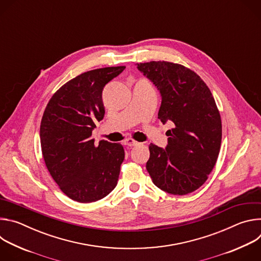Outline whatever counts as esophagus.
<instances>
[{"label":"esophagus","mask_w":261,"mask_h":261,"mask_svg":"<svg viewBox=\"0 0 261 261\" xmlns=\"http://www.w3.org/2000/svg\"><path fill=\"white\" fill-rule=\"evenodd\" d=\"M139 142H137L136 140H134V139H132V138H127L126 140H125V144L126 145H128V146H134V145H137Z\"/></svg>","instance_id":"obj_1"}]
</instances>
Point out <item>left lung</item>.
<instances>
[{"label": "left lung", "instance_id": "obj_1", "mask_svg": "<svg viewBox=\"0 0 261 261\" xmlns=\"http://www.w3.org/2000/svg\"><path fill=\"white\" fill-rule=\"evenodd\" d=\"M137 68L160 91L158 118L171 121L165 148L151 143L146 170L157 187L169 194H189L205 182L221 146L222 123L215 99L197 74L165 61Z\"/></svg>", "mask_w": 261, "mask_h": 261}]
</instances>
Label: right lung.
<instances>
[{
	"label": "right lung",
	"mask_w": 261,
	"mask_h": 261,
	"mask_svg": "<svg viewBox=\"0 0 261 261\" xmlns=\"http://www.w3.org/2000/svg\"><path fill=\"white\" fill-rule=\"evenodd\" d=\"M125 66L85 72L62 86L46 105L40 125L45 165L60 189L72 200L94 202L118 184L125 158L121 143L95 145L92 132L105 114L102 91Z\"/></svg>",
	"instance_id": "obj_1"
}]
</instances>
